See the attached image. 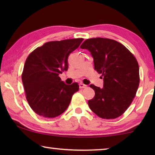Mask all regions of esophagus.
Instances as JSON below:
<instances>
[{
	"mask_svg": "<svg viewBox=\"0 0 155 155\" xmlns=\"http://www.w3.org/2000/svg\"><path fill=\"white\" fill-rule=\"evenodd\" d=\"M79 87L81 89H83V88L87 87V85H85V84H83V83H79Z\"/></svg>",
	"mask_w": 155,
	"mask_h": 155,
	"instance_id": "obj_1",
	"label": "esophagus"
}]
</instances>
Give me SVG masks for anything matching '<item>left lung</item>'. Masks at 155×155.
<instances>
[{
  "label": "left lung",
  "instance_id": "obj_1",
  "mask_svg": "<svg viewBox=\"0 0 155 155\" xmlns=\"http://www.w3.org/2000/svg\"><path fill=\"white\" fill-rule=\"evenodd\" d=\"M81 48L91 52L94 70L104 81L103 88L90 85L95 91L88 101L90 109L103 119L120 116L130 105L140 85L137 59L121 43L108 38L87 39Z\"/></svg>",
  "mask_w": 155,
  "mask_h": 155
}]
</instances>
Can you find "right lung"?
<instances>
[{"instance_id":"add662e5","label":"right lung","mask_w":155,"mask_h":155,"mask_svg":"<svg viewBox=\"0 0 155 155\" xmlns=\"http://www.w3.org/2000/svg\"><path fill=\"white\" fill-rule=\"evenodd\" d=\"M83 40L77 38L48 41L28 56L22 81L26 98L35 114L52 118L67 109L79 85L78 83L66 85L59 75L67 71L68 56Z\"/></svg>"}]
</instances>
